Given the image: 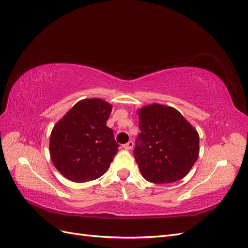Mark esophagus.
<instances>
[{
	"mask_svg": "<svg viewBox=\"0 0 248 248\" xmlns=\"http://www.w3.org/2000/svg\"><path fill=\"white\" fill-rule=\"evenodd\" d=\"M133 146H134L133 141H129V142H126L125 144H124V145H123V147L124 148L125 151H130V150H132Z\"/></svg>",
	"mask_w": 248,
	"mask_h": 248,
	"instance_id": "1",
	"label": "esophagus"
}]
</instances>
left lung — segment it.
Instances as JSON below:
<instances>
[{
  "label": "left lung",
  "instance_id": "left-lung-1",
  "mask_svg": "<svg viewBox=\"0 0 248 248\" xmlns=\"http://www.w3.org/2000/svg\"><path fill=\"white\" fill-rule=\"evenodd\" d=\"M141 133L134 157L143 178L155 184L186 176L199 158L197 131L174 108L152 104L138 110Z\"/></svg>",
  "mask_w": 248,
  "mask_h": 248
}]
</instances>
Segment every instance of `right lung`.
<instances>
[{"instance_id": "1", "label": "right lung", "mask_w": 248, "mask_h": 248, "mask_svg": "<svg viewBox=\"0 0 248 248\" xmlns=\"http://www.w3.org/2000/svg\"><path fill=\"white\" fill-rule=\"evenodd\" d=\"M112 106L101 98L77 103L56 124L49 138L54 166L64 178L84 183L102 176L118 151L106 124Z\"/></svg>"}]
</instances>
